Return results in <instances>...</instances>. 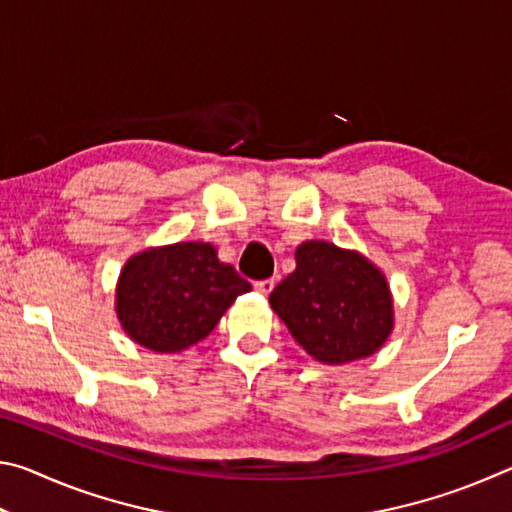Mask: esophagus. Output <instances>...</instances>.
<instances>
[{
    "mask_svg": "<svg viewBox=\"0 0 512 512\" xmlns=\"http://www.w3.org/2000/svg\"><path fill=\"white\" fill-rule=\"evenodd\" d=\"M253 287H255L257 293H262V296H268V293H271L273 287H275V280H257Z\"/></svg>",
    "mask_w": 512,
    "mask_h": 512,
    "instance_id": "34e87169",
    "label": "esophagus"
}]
</instances>
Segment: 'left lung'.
<instances>
[{
	"mask_svg": "<svg viewBox=\"0 0 512 512\" xmlns=\"http://www.w3.org/2000/svg\"><path fill=\"white\" fill-rule=\"evenodd\" d=\"M268 302L293 339L327 366L370 357L395 327L393 293L381 268L329 241H302L296 271Z\"/></svg>",
	"mask_w": 512,
	"mask_h": 512,
	"instance_id": "left-lung-1",
	"label": "left lung"
}]
</instances>
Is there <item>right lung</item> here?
Segmentation results:
<instances>
[{
	"instance_id": "obj_1",
	"label": "right lung",
	"mask_w": 512,
	"mask_h": 512,
	"mask_svg": "<svg viewBox=\"0 0 512 512\" xmlns=\"http://www.w3.org/2000/svg\"><path fill=\"white\" fill-rule=\"evenodd\" d=\"M250 282L212 244L153 246L124 264L115 289L119 325L142 348L178 354L203 341Z\"/></svg>"
}]
</instances>
